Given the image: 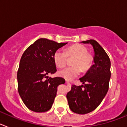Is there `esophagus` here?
Instances as JSON below:
<instances>
[{"label": "esophagus", "instance_id": "1", "mask_svg": "<svg viewBox=\"0 0 127 127\" xmlns=\"http://www.w3.org/2000/svg\"><path fill=\"white\" fill-rule=\"evenodd\" d=\"M66 83H67L68 85H70V83H69V82H68V81H66Z\"/></svg>", "mask_w": 127, "mask_h": 127}]
</instances>
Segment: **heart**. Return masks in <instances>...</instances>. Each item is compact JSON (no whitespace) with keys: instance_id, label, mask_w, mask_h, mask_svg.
I'll use <instances>...</instances> for the list:
<instances>
[{"instance_id":"obj_1","label":"heart","mask_w":127,"mask_h":127,"mask_svg":"<svg viewBox=\"0 0 127 127\" xmlns=\"http://www.w3.org/2000/svg\"><path fill=\"white\" fill-rule=\"evenodd\" d=\"M74 57L72 61L73 66L66 67L58 72V75L66 79H70L80 73L81 70H88L92 64L93 58L88 53L87 48L81 44H74L66 48L64 51L58 50L53 55V60L58 67L64 66L67 57Z\"/></svg>"}]
</instances>
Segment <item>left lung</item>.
<instances>
[{
  "label": "left lung",
  "mask_w": 127,
  "mask_h": 127,
  "mask_svg": "<svg viewBox=\"0 0 127 127\" xmlns=\"http://www.w3.org/2000/svg\"><path fill=\"white\" fill-rule=\"evenodd\" d=\"M82 42L93 46L94 64L83 77L79 78L84 85H72L67 98L72 111L85 114L97 108L107 94L111 78V62L105 50L96 41L90 39Z\"/></svg>",
  "instance_id": "obj_1"
}]
</instances>
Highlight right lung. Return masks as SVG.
I'll list each match as a JSON object with an SVG mask.
<instances>
[{
  "mask_svg": "<svg viewBox=\"0 0 127 127\" xmlns=\"http://www.w3.org/2000/svg\"><path fill=\"white\" fill-rule=\"evenodd\" d=\"M41 38L24 51L17 73L18 89L25 105L37 113L48 111L52 107L57 87L65 81L60 77H48L57 72L53 55L67 44Z\"/></svg>",
  "mask_w": 127,
  "mask_h": 127,
  "instance_id": "obj_1",
  "label": "right lung"
}]
</instances>
